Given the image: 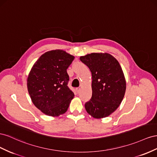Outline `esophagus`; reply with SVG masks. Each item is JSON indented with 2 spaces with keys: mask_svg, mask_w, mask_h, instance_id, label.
Wrapping results in <instances>:
<instances>
[{
  "mask_svg": "<svg viewBox=\"0 0 157 157\" xmlns=\"http://www.w3.org/2000/svg\"><path fill=\"white\" fill-rule=\"evenodd\" d=\"M79 91H80V88H76V92H77L78 93H79Z\"/></svg>",
  "mask_w": 157,
  "mask_h": 157,
  "instance_id": "esophagus-1",
  "label": "esophagus"
}]
</instances>
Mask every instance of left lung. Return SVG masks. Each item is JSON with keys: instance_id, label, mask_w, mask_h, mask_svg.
Instances as JSON below:
<instances>
[{"instance_id": "8db88e82", "label": "left lung", "mask_w": 157, "mask_h": 157, "mask_svg": "<svg viewBox=\"0 0 157 157\" xmlns=\"http://www.w3.org/2000/svg\"><path fill=\"white\" fill-rule=\"evenodd\" d=\"M92 74V97L85 104L95 118L109 116L122 102L126 83L118 60L108 53H91L80 57Z\"/></svg>"}]
</instances>
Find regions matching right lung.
Masks as SVG:
<instances>
[{
  "label": "right lung",
  "mask_w": 157,
  "mask_h": 157,
  "mask_svg": "<svg viewBox=\"0 0 157 157\" xmlns=\"http://www.w3.org/2000/svg\"><path fill=\"white\" fill-rule=\"evenodd\" d=\"M74 56L62 50L44 53L28 78V90L33 105L44 114L59 116L68 110L74 93L68 87L67 69Z\"/></svg>",
  "instance_id": "1"
}]
</instances>
